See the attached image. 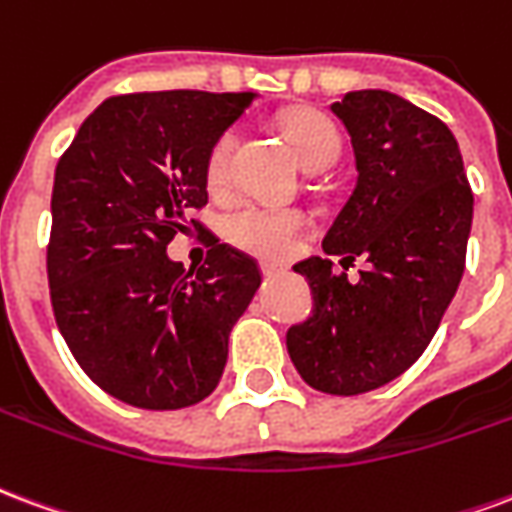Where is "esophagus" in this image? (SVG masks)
<instances>
[{
	"label": "esophagus",
	"instance_id": "esophagus-1",
	"mask_svg": "<svg viewBox=\"0 0 512 512\" xmlns=\"http://www.w3.org/2000/svg\"><path fill=\"white\" fill-rule=\"evenodd\" d=\"M261 275L264 278H281V275H286V267L283 264H261Z\"/></svg>",
	"mask_w": 512,
	"mask_h": 512
}]
</instances>
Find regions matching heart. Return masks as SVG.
I'll use <instances>...</instances> for the list:
<instances>
[{"mask_svg": "<svg viewBox=\"0 0 512 512\" xmlns=\"http://www.w3.org/2000/svg\"><path fill=\"white\" fill-rule=\"evenodd\" d=\"M283 133L289 138L294 155L308 171H324L341 155L338 128L319 111L300 108V111L286 114ZM231 158H234V136L226 133L215 141L207 158V185L215 193L229 185ZM308 226H311V218L302 210L242 204L226 218L223 234L240 251L259 256V259L281 261L297 251L300 237L308 231Z\"/></svg>", "mask_w": 512, "mask_h": 512, "instance_id": "b5f03b06", "label": "heart"}]
</instances>
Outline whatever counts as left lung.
Here are the masks:
<instances>
[{
  "label": "left lung",
  "instance_id": "left-lung-1",
  "mask_svg": "<svg viewBox=\"0 0 512 512\" xmlns=\"http://www.w3.org/2000/svg\"><path fill=\"white\" fill-rule=\"evenodd\" d=\"M333 114L352 138L357 182L322 248L371 267L360 281L322 256L294 264L313 313L286 333L313 390L360 395L393 382L425 352L466 261L475 196L458 141L442 119L384 89L346 92Z\"/></svg>",
  "mask_w": 512,
  "mask_h": 512
}]
</instances>
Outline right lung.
Segmentation results:
<instances>
[{
    "instance_id": "add662e5",
    "label": "right lung",
    "mask_w": 512,
    "mask_h": 512,
    "mask_svg": "<svg viewBox=\"0 0 512 512\" xmlns=\"http://www.w3.org/2000/svg\"><path fill=\"white\" fill-rule=\"evenodd\" d=\"M256 92H138L103 100L59 158L48 286L84 374L138 409H182L218 387L259 264L215 240L185 272L166 245L207 204V158Z\"/></svg>"
}]
</instances>
